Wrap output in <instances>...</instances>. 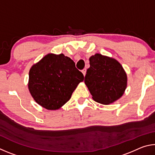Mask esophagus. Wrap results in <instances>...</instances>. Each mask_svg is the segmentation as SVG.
I'll use <instances>...</instances> for the list:
<instances>
[{
    "label": "esophagus",
    "mask_w": 155,
    "mask_h": 155,
    "mask_svg": "<svg viewBox=\"0 0 155 155\" xmlns=\"http://www.w3.org/2000/svg\"><path fill=\"white\" fill-rule=\"evenodd\" d=\"M82 73H83L84 76H85V74H86V69H85V68H84L83 70H82Z\"/></svg>",
    "instance_id": "esophagus-1"
}]
</instances>
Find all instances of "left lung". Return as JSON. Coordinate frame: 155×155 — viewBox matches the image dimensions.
<instances>
[{"label": "left lung", "mask_w": 155, "mask_h": 155, "mask_svg": "<svg viewBox=\"0 0 155 155\" xmlns=\"http://www.w3.org/2000/svg\"><path fill=\"white\" fill-rule=\"evenodd\" d=\"M85 83L96 102L109 104L124 94L127 76L122 65L111 57L97 53L90 58Z\"/></svg>", "instance_id": "8db88e82"}]
</instances>
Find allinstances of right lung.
I'll use <instances>...</instances> for the list:
<instances>
[{"label": "right lung", "instance_id": "right-lung-1", "mask_svg": "<svg viewBox=\"0 0 155 155\" xmlns=\"http://www.w3.org/2000/svg\"><path fill=\"white\" fill-rule=\"evenodd\" d=\"M28 87L37 103L48 110H56L71 98L84 79L75 63L64 54L50 53L29 70Z\"/></svg>", "mask_w": 155, "mask_h": 155}]
</instances>
